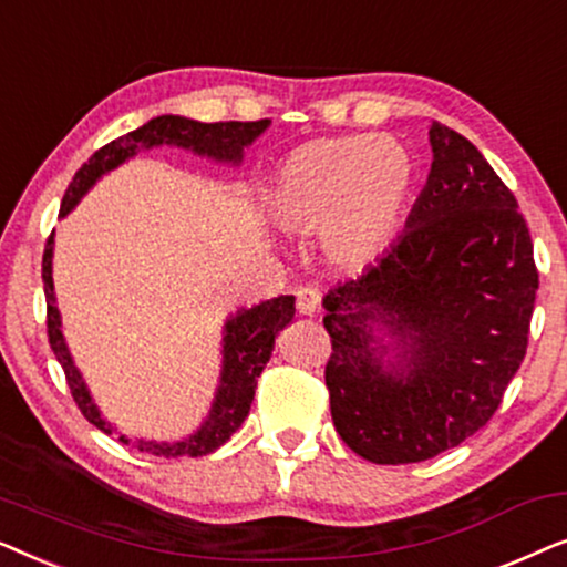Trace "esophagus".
<instances>
[{"label": "esophagus", "instance_id": "34e87169", "mask_svg": "<svg viewBox=\"0 0 567 567\" xmlns=\"http://www.w3.org/2000/svg\"><path fill=\"white\" fill-rule=\"evenodd\" d=\"M297 307L299 315L315 317L322 309V291L317 286H301L297 291Z\"/></svg>", "mask_w": 567, "mask_h": 567}]
</instances>
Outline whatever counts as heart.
Instances as JSON below:
<instances>
[{
  "instance_id": "obj_1",
  "label": "heart",
  "mask_w": 567,
  "mask_h": 567,
  "mask_svg": "<svg viewBox=\"0 0 567 567\" xmlns=\"http://www.w3.org/2000/svg\"><path fill=\"white\" fill-rule=\"evenodd\" d=\"M413 190V159L398 142L340 136L291 152L270 193V216L289 231H315L336 260L374 255L398 227Z\"/></svg>"
}]
</instances>
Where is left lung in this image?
Segmentation results:
<instances>
[{"label": "left lung", "mask_w": 567, "mask_h": 567, "mask_svg": "<svg viewBox=\"0 0 567 567\" xmlns=\"http://www.w3.org/2000/svg\"><path fill=\"white\" fill-rule=\"evenodd\" d=\"M429 183L384 258L324 297V367L340 439L374 464L460 446L498 410L522 367L539 274L524 216L477 146L431 123ZM371 323L403 348L385 349Z\"/></svg>", "instance_id": "1"}]
</instances>
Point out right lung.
Returning <instances> with one entry per match:
<instances>
[{
    "label": "right lung",
    "instance_id": "1",
    "mask_svg": "<svg viewBox=\"0 0 567 567\" xmlns=\"http://www.w3.org/2000/svg\"><path fill=\"white\" fill-rule=\"evenodd\" d=\"M268 118L262 121H221V123H200L183 118V115H159L144 123L142 128L128 131L126 136L113 138L111 144L100 146L84 165L76 169V175L69 183L61 200L59 216H66L76 206L90 185L97 181L100 175L111 173L121 162L134 157L136 152L152 150L159 144H175L183 150H193L196 154H206V157L221 159V162H239L243 159V150L252 144L262 131L268 128ZM51 252H53V231L45 243L43 252V291H45V328H49V343L53 348L61 369H64L66 384L72 390V398L82 415L87 417L92 425H97L103 433H115L111 423L100 415V410L92 402L87 386H84L80 371H76L69 348L61 336V320L56 309V293H53V278H51ZM293 320V297H276L262 301V305L252 309H243L227 322V336H224V369H221V384L216 392L214 408L208 413L206 423L193 433V436L183 441H131L128 436H118L123 444H134L138 452L154 454V456H206L227 444L231 433H235L243 421L250 413L255 386H258V377L270 361L274 353L276 338L286 324Z\"/></svg>",
    "mask_w": 567,
    "mask_h": 567
}]
</instances>
